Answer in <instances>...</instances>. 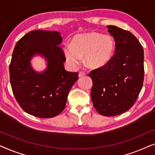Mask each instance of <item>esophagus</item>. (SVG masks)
<instances>
[{"mask_svg": "<svg viewBox=\"0 0 155 155\" xmlns=\"http://www.w3.org/2000/svg\"><path fill=\"white\" fill-rule=\"evenodd\" d=\"M84 75H85V73H84V72H79V75H78V77L82 78V77H84Z\"/></svg>", "mask_w": 155, "mask_h": 155, "instance_id": "1", "label": "esophagus"}]
</instances>
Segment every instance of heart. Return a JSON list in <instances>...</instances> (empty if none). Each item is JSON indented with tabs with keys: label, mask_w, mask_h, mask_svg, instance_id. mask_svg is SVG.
<instances>
[{
	"label": "heart",
	"mask_w": 155,
	"mask_h": 155,
	"mask_svg": "<svg viewBox=\"0 0 155 155\" xmlns=\"http://www.w3.org/2000/svg\"><path fill=\"white\" fill-rule=\"evenodd\" d=\"M115 51V41L111 36L95 31L78 34L71 44L63 47L67 62L72 67H77L84 57V63L90 68L104 66L111 61Z\"/></svg>",
	"instance_id": "heart-1"
}]
</instances>
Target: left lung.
<instances>
[{
    "instance_id": "obj_1",
    "label": "left lung",
    "mask_w": 155,
    "mask_h": 155,
    "mask_svg": "<svg viewBox=\"0 0 155 155\" xmlns=\"http://www.w3.org/2000/svg\"><path fill=\"white\" fill-rule=\"evenodd\" d=\"M108 31L116 41L115 54L104 66L89 74L93 86L91 99L99 114H121L132 107L144 80V50L130 31L109 25Z\"/></svg>"
}]
</instances>
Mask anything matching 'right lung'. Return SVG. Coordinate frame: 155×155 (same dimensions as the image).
<instances>
[{
	"mask_svg": "<svg viewBox=\"0 0 155 155\" xmlns=\"http://www.w3.org/2000/svg\"><path fill=\"white\" fill-rule=\"evenodd\" d=\"M63 38L57 31L33 30L17 42L10 64V80L17 101L27 114L52 118L65 109L78 73L65 71V58L59 46ZM46 61L39 72L31 65L34 57Z\"/></svg>",
	"mask_w": 155,
	"mask_h": 155,
	"instance_id": "obj_1",
	"label": "right lung"
}]
</instances>
